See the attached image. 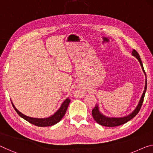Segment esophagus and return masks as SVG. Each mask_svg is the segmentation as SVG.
<instances>
[{"label": "esophagus", "mask_w": 153, "mask_h": 153, "mask_svg": "<svg viewBox=\"0 0 153 153\" xmlns=\"http://www.w3.org/2000/svg\"><path fill=\"white\" fill-rule=\"evenodd\" d=\"M84 94V91H83V89L80 87H77L76 91H75V95H76L77 97H82L83 96Z\"/></svg>", "instance_id": "1"}]
</instances>
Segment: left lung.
I'll return each instance as SVG.
<instances>
[{
	"mask_svg": "<svg viewBox=\"0 0 153 153\" xmlns=\"http://www.w3.org/2000/svg\"><path fill=\"white\" fill-rule=\"evenodd\" d=\"M132 56L135 57V58L137 59L139 62L140 63L141 67H142V69L143 72L144 73L145 77H146V81H145V86H144V90L143 91V93L141 96V98L140 99V101H139L137 105L134 109L133 111L128 114V115H125L124 117H108V116H106L104 115L103 113H102L100 111L99 105L98 104H96L95 106V108L92 110V115L93 117L94 118V120L96 121L97 123H98L99 124L102 125V126H108V127H113V126H120V125L124 124L127 122H128L131 120L133 119L134 117H135L137 114L139 113L140 111L141 107L143 104V98H144V95L146 93V91L147 88V79H146V73L144 71V69H143V64L142 60H141L140 56L139 53L137 52L135 49L133 50L132 51Z\"/></svg>",
	"mask_w": 153,
	"mask_h": 153,
	"instance_id": "1",
	"label": "left lung"
}]
</instances>
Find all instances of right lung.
Returning <instances> with one entry per match:
<instances>
[{"label": "right lung", "mask_w": 153, "mask_h": 153, "mask_svg": "<svg viewBox=\"0 0 153 153\" xmlns=\"http://www.w3.org/2000/svg\"><path fill=\"white\" fill-rule=\"evenodd\" d=\"M71 100L69 98H67L65 101H64L58 111H56V113L53 115L49 116V117H44V118H37V117H29V116H27L24 115L23 113L20 112L18 109L16 108L15 106L13 105V102L12 105L13 108L15 109V111H16V113L19 115L22 118H23L24 120H25L27 122H29L31 124H32L35 126H51L55 125L57 123H58L60 121L62 120V118L64 117V115H65L66 111H67V109L68 108V106L70 103Z\"/></svg>", "instance_id": "obj_1"}]
</instances>
